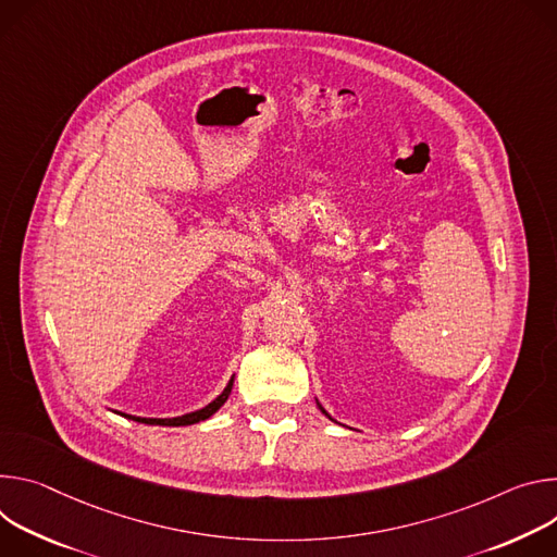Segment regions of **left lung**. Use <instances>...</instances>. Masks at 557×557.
Returning <instances> with one entry per match:
<instances>
[{
	"instance_id": "8db88e82",
	"label": "left lung",
	"mask_w": 557,
	"mask_h": 557,
	"mask_svg": "<svg viewBox=\"0 0 557 557\" xmlns=\"http://www.w3.org/2000/svg\"><path fill=\"white\" fill-rule=\"evenodd\" d=\"M319 407H321V405H319ZM321 411H323V413H325V416H327V418H330V420H334V418H332V416H330V413H327V411H325V409H323V407H321Z\"/></svg>"
}]
</instances>
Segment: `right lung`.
Here are the masks:
<instances>
[{"label":"right lung","mask_w":557,"mask_h":557,"mask_svg":"<svg viewBox=\"0 0 557 557\" xmlns=\"http://www.w3.org/2000/svg\"><path fill=\"white\" fill-rule=\"evenodd\" d=\"M232 383L234 379H230L227 387L221 392V396H216L210 405H206L203 409L199 411H193V413H185V416H176V418H137V416H126V418H133L137 422H146V424H161V426H185V424H195V422H201V420H208L212 413H216L223 403L227 400L230 392H232Z\"/></svg>","instance_id":"right-lung-1"}]
</instances>
